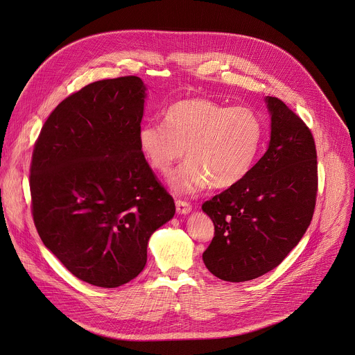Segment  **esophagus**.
<instances>
[{"label": "esophagus", "mask_w": 355, "mask_h": 355, "mask_svg": "<svg viewBox=\"0 0 355 355\" xmlns=\"http://www.w3.org/2000/svg\"><path fill=\"white\" fill-rule=\"evenodd\" d=\"M175 207H177V213L182 214V216L192 211V206L184 200H175Z\"/></svg>", "instance_id": "1"}]
</instances>
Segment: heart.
<instances>
[{"instance_id": "heart-1", "label": "heart", "mask_w": 355, "mask_h": 355, "mask_svg": "<svg viewBox=\"0 0 355 355\" xmlns=\"http://www.w3.org/2000/svg\"><path fill=\"white\" fill-rule=\"evenodd\" d=\"M164 123L150 121L138 132L139 148L149 164L167 174L185 155L191 157L168 178L177 195H192L211 184L230 188L250 171L263 137L259 114L248 106L192 98L175 102Z\"/></svg>"}]
</instances>
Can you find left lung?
<instances>
[{"label":"left lung","instance_id":"8db88e82","mask_svg":"<svg viewBox=\"0 0 355 355\" xmlns=\"http://www.w3.org/2000/svg\"><path fill=\"white\" fill-rule=\"evenodd\" d=\"M271 135L248 175L203 203L214 238L206 268L227 282L256 279L297 246L314 214L317 150L311 131L281 99L266 96Z\"/></svg>","mask_w":355,"mask_h":355}]
</instances>
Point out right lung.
<instances>
[{
	"mask_svg": "<svg viewBox=\"0 0 355 355\" xmlns=\"http://www.w3.org/2000/svg\"><path fill=\"white\" fill-rule=\"evenodd\" d=\"M145 99L137 76L91 83L55 107L33 150L38 235L94 286L117 288L138 277L149 238L175 214L139 148Z\"/></svg>",
	"mask_w": 355,
	"mask_h": 355,
	"instance_id": "add662e5",
	"label": "right lung"
}]
</instances>
